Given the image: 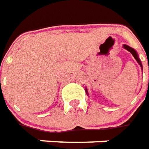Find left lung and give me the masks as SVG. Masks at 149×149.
<instances>
[{
	"mask_svg": "<svg viewBox=\"0 0 149 149\" xmlns=\"http://www.w3.org/2000/svg\"><path fill=\"white\" fill-rule=\"evenodd\" d=\"M123 48H124L125 49H127V51H129V52L133 55V57L135 58V59L136 60V62L138 63V64L140 65V67H141V70H143V66H142V63H141V61H140V59L139 58V55H138V54H137V52L135 50V49H133V48H132V47H130L129 46H127V45H123ZM148 83H149V79H148ZM86 95H88V91H87V90H86Z\"/></svg>",
	"mask_w": 149,
	"mask_h": 149,
	"instance_id": "1",
	"label": "left lung"
}]
</instances>
